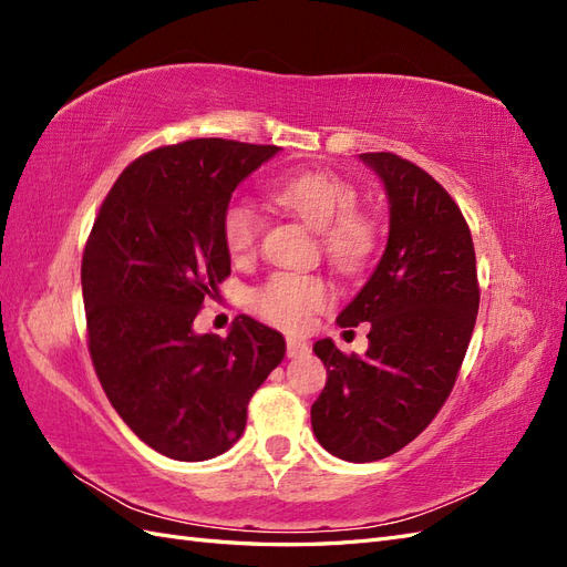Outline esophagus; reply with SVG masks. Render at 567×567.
Instances as JSON below:
<instances>
[{
  "instance_id": "obj_1",
  "label": "esophagus",
  "mask_w": 567,
  "mask_h": 567,
  "mask_svg": "<svg viewBox=\"0 0 567 567\" xmlns=\"http://www.w3.org/2000/svg\"><path fill=\"white\" fill-rule=\"evenodd\" d=\"M307 352H310V346H307V342H302L298 338H288V342H286V354L288 357H302Z\"/></svg>"
}]
</instances>
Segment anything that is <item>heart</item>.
<instances>
[{"instance_id":"1","label":"heart","mask_w":567,"mask_h":567,"mask_svg":"<svg viewBox=\"0 0 567 567\" xmlns=\"http://www.w3.org/2000/svg\"><path fill=\"white\" fill-rule=\"evenodd\" d=\"M269 196L307 227L321 231L323 252L338 269L352 271L367 260L373 246V227L354 210L357 192L350 182L326 173H300L274 182ZM257 236L260 215L250 203L231 200L221 213V238L231 257H248ZM326 302L329 288L323 281L300 274H274L255 296L257 310L290 331L302 329L310 312L321 310Z\"/></svg>"}]
</instances>
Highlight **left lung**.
Wrapping results in <instances>:
<instances>
[{"mask_svg":"<svg viewBox=\"0 0 567 567\" xmlns=\"http://www.w3.org/2000/svg\"><path fill=\"white\" fill-rule=\"evenodd\" d=\"M359 161L385 188L388 244L336 319L371 323L367 354H342L331 338L315 342L326 388L312 404V431L326 452L367 463L400 452L450 398L480 290L473 238L452 196L394 153H362Z\"/></svg>","mask_w":567,"mask_h":567,"instance_id":"1","label":"left lung"}]
</instances>
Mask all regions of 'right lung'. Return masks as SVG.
<instances>
[{
	"mask_svg": "<svg viewBox=\"0 0 567 567\" xmlns=\"http://www.w3.org/2000/svg\"><path fill=\"white\" fill-rule=\"evenodd\" d=\"M279 146L192 140L134 161L109 192L82 257L90 352L132 433L175 461H208L246 431L252 392L286 340L248 315L227 338L196 333L231 274L221 213Z\"/></svg>",
	"mask_w": 567,
	"mask_h": 567,
	"instance_id": "add662e5",
	"label": "right lung"
}]
</instances>
